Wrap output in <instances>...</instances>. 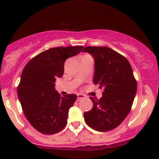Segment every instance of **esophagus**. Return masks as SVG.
<instances>
[{
  "instance_id": "obj_1",
  "label": "esophagus",
  "mask_w": 159,
  "mask_h": 159,
  "mask_svg": "<svg viewBox=\"0 0 159 159\" xmlns=\"http://www.w3.org/2000/svg\"><path fill=\"white\" fill-rule=\"evenodd\" d=\"M77 100L78 101H79V100H81V99H84V98H85V96L84 95V94H77Z\"/></svg>"
}]
</instances>
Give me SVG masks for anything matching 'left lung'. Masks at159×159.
I'll use <instances>...</instances> for the list:
<instances>
[{
	"instance_id": "8db88e82",
	"label": "left lung",
	"mask_w": 159,
	"mask_h": 159,
	"mask_svg": "<svg viewBox=\"0 0 159 159\" xmlns=\"http://www.w3.org/2000/svg\"><path fill=\"white\" fill-rule=\"evenodd\" d=\"M93 56V82L103 89L99 100L90 97L93 107L84 114L86 123L100 132L113 130L129 114L137 89L133 70L125 57L108 47L83 49Z\"/></svg>"
}]
</instances>
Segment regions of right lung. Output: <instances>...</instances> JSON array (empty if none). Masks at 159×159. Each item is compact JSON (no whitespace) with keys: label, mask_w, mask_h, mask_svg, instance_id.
I'll return each instance as SVG.
<instances>
[{"label":"right lung","mask_w":159,"mask_h":159,"mask_svg":"<svg viewBox=\"0 0 159 159\" xmlns=\"http://www.w3.org/2000/svg\"><path fill=\"white\" fill-rule=\"evenodd\" d=\"M83 48H51L31 59L24 67L17 95L26 119L40 133L56 134L67 125L68 111L77 95L61 97L54 86L56 78L63 75L66 59L77 55Z\"/></svg>","instance_id":"obj_1"}]
</instances>
